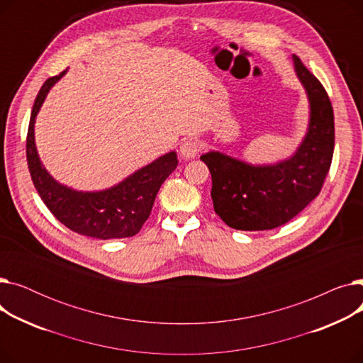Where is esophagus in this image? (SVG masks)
Returning a JSON list of instances; mask_svg holds the SVG:
<instances>
[{"mask_svg":"<svg viewBox=\"0 0 363 363\" xmlns=\"http://www.w3.org/2000/svg\"><path fill=\"white\" fill-rule=\"evenodd\" d=\"M200 150H201V144L197 140H186V141H184L181 144V148H179L181 156L184 159H193V157H196L199 152H200Z\"/></svg>","mask_w":363,"mask_h":363,"instance_id":"34e87169","label":"esophagus"}]
</instances>
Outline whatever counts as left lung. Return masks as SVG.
<instances>
[{"label":"left lung","instance_id":"left-lung-1","mask_svg":"<svg viewBox=\"0 0 363 363\" xmlns=\"http://www.w3.org/2000/svg\"><path fill=\"white\" fill-rule=\"evenodd\" d=\"M297 76L311 101V123L296 155L274 166H250L220 152L201 156L212 175L216 215L234 230L264 231L287 223L322 189L334 152V111L328 94L297 55Z\"/></svg>","mask_w":363,"mask_h":363}]
</instances>
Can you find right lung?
<instances>
[{
    "instance_id": "right-lung-1",
    "label": "right lung",
    "mask_w": 363,
    "mask_h": 363,
    "mask_svg": "<svg viewBox=\"0 0 363 363\" xmlns=\"http://www.w3.org/2000/svg\"><path fill=\"white\" fill-rule=\"evenodd\" d=\"M63 73L52 76L44 82L30 113L26 159L32 182L48 211L69 230L99 240L135 235L148 219L162 184L178 166L175 151L167 152L156 162L137 170L123 182L106 191H74L55 182L38 157L33 123L50 88L62 78Z\"/></svg>"
}]
</instances>
